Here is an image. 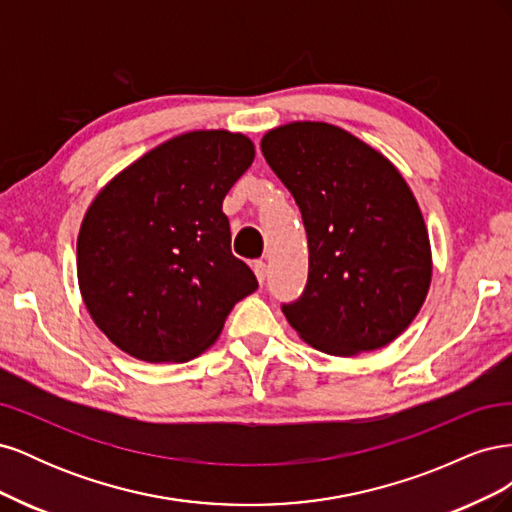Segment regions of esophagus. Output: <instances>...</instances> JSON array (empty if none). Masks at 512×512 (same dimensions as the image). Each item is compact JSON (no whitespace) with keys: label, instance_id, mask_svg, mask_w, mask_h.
I'll list each match as a JSON object with an SVG mask.
<instances>
[{"label":"esophagus","instance_id":"34e87169","mask_svg":"<svg viewBox=\"0 0 512 512\" xmlns=\"http://www.w3.org/2000/svg\"><path fill=\"white\" fill-rule=\"evenodd\" d=\"M252 269H254V273H256V280L262 284L265 282V277H267V265L262 260H254L252 262Z\"/></svg>","mask_w":512,"mask_h":512}]
</instances>
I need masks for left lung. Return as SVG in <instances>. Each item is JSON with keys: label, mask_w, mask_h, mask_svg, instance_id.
<instances>
[{"label": "left lung", "mask_w": 512, "mask_h": 512, "mask_svg": "<svg viewBox=\"0 0 512 512\" xmlns=\"http://www.w3.org/2000/svg\"><path fill=\"white\" fill-rule=\"evenodd\" d=\"M260 149L307 232L305 290L282 305L290 327L333 356L391 344L431 284L429 232L406 179L380 151L324 121L273 128Z\"/></svg>", "instance_id": "left-lung-1"}]
</instances>
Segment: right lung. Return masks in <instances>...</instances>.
Masks as SVG:
<instances>
[{"instance_id": "right-lung-1", "label": "right lung", "mask_w": 512, "mask_h": 512, "mask_svg": "<svg viewBox=\"0 0 512 512\" xmlns=\"http://www.w3.org/2000/svg\"><path fill=\"white\" fill-rule=\"evenodd\" d=\"M228 130L179 134L108 181L89 205L76 275L89 316L138 361L205 352L256 275L230 252L222 200L254 162Z\"/></svg>"}]
</instances>
